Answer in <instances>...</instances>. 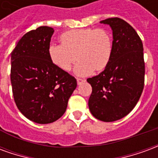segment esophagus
<instances>
[{"instance_id":"1","label":"esophagus","mask_w":158,"mask_h":158,"mask_svg":"<svg viewBox=\"0 0 158 158\" xmlns=\"http://www.w3.org/2000/svg\"><path fill=\"white\" fill-rule=\"evenodd\" d=\"M85 81V79H80V78H78L77 79V83H78V85H81L82 83H84Z\"/></svg>"}]
</instances>
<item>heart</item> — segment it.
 <instances>
[{"label": "heart", "mask_w": 158, "mask_h": 158, "mask_svg": "<svg viewBox=\"0 0 158 158\" xmlns=\"http://www.w3.org/2000/svg\"><path fill=\"white\" fill-rule=\"evenodd\" d=\"M61 45L49 46L51 62L62 71H69L75 62L77 75L91 74L94 70L102 71L109 64L113 52V38L106 29H72L59 37Z\"/></svg>", "instance_id": "1"}]
</instances>
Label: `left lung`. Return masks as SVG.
Instances as JSON below:
<instances>
[{
    "instance_id": "8db88e82",
    "label": "left lung",
    "mask_w": 158,
    "mask_h": 158,
    "mask_svg": "<svg viewBox=\"0 0 158 158\" xmlns=\"http://www.w3.org/2000/svg\"><path fill=\"white\" fill-rule=\"evenodd\" d=\"M113 30V52L109 64L98 75L87 79L92 87L89 108L96 118L113 122L128 115L144 89L143 44L132 26L119 18L101 21Z\"/></svg>"
}]
</instances>
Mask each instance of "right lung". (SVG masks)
I'll list each match as a JSON object with an SVG mask.
<instances>
[{"label":"right lung","mask_w":158,"mask_h":158,"mask_svg":"<svg viewBox=\"0 0 158 158\" xmlns=\"http://www.w3.org/2000/svg\"><path fill=\"white\" fill-rule=\"evenodd\" d=\"M54 29L40 26L26 33L11 54L14 101L23 116L37 123H51L64 114L77 80L56 68L48 49Z\"/></svg>","instance_id":"1"}]
</instances>
